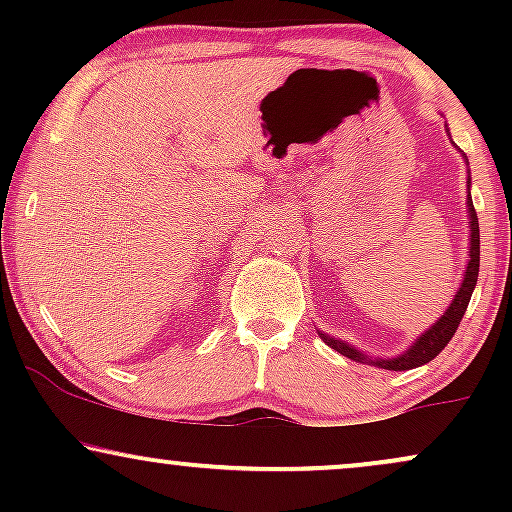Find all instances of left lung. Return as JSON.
Masks as SVG:
<instances>
[{"instance_id":"8db88e82","label":"left lung","mask_w":512,"mask_h":512,"mask_svg":"<svg viewBox=\"0 0 512 512\" xmlns=\"http://www.w3.org/2000/svg\"><path fill=\"white\" fill-rule=\"evenodd\" d=\"M467 207H469V228H472V231H469V262H467V269H464L462 286H460V291L455 293V298H452L450 308L445 310L443 315H440V320L433 322L431 330H426L419 339H416L414 344L409 346L407 351H404L402 356H395V358H368L366 354H361V351H356L354 346L344 344L342 339H334V337H330V334L317 332L322 337V342H325L327 346H332V349L339 351L342 356H349V358H354V361H361V363H373V366H380V368H387V370H409V368H419V366H424V363L433 361V358H436L440 351L448 346L452 334H455L457 327H460L464 310H467L469 298H472L474 286H477V276H479V219H477V211H474V207H472V197H469Z\"/></svg>"}]
</instances>
